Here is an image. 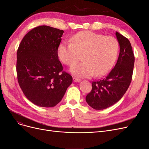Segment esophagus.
<instances>
[{
	"instance_id": "1",
	"label": "esophagus",
	"mask_w": 149,
	"mask_h": 149,
	"mask_svg": "<svg viewBox=\"0 0 149 149\" xmlns=\"http://www.w3.org/2000/svg\"><path fill=\"white\" fill-rule=\"evenodd\" d=\"M73 80H74V82H80V79H77V78H75V77L73 78Z\"/></svg>"
}]
</instances>
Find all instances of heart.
Returning <instances> with one entry per match:
<instances>
[{
  "mask_svg": "<svg viewBox=\"0 0 149 149\" xmlns=\"http://www.w3.org/2000/svg\"><path fill=\"white\" fill-rule=\"evenodd\" d=\"M71 43H61L58 48L59 58L65 64L72 65L84 54V61L70 68L79 77L105 75L117 59L118 43L113 37L104 36L91 31H81L70 38Z\"/></svg>",
  "mask_w": 149,
  "mask_h": 149,
  "instance_id": "heart-1",
  "label": "heart"
}]
</instances>
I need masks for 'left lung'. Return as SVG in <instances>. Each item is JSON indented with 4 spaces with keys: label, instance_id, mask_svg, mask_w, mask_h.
<instances>
[{
    "label": "left lung",
    "instance_id": "left-lung-1",
    "mask_svg": "<svg viewBox=\"0 0 149 149\" xmlns=\"http://www.w3.org/2000/svg\"><path fill=\"white\" fill-rule=\"evenodd\" d=\"M120 45V53L115 67L101 80L92 82V90L86 101L93 109L103 110L117 102L127 91L132 80L134 56L130 42L115 32Z\"/></svg>",
    "mask_w": 149,
    "mask_h": 149
}]
</instances>
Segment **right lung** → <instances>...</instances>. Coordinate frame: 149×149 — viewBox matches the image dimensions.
I'll list each match as a JSON object with an SVG mask.
<instances>
[{"instance_id": "add662e5", "label": "right lung", "mask_w": 149, "mask_h": 149, "mask_svg": "<svg viewBox=\"0 0 149 149\" xmlns=\"http://www.w3.org/2000/svg\"><path fill=\"white\" fill-rule=\"evenodd\" d=\"M63 30L40 26L22 39L17 51L16 72L24 95L35 105L53 107L61 101L72 77L63 71L58 48Z\"/></svg>"}]
</instances>
